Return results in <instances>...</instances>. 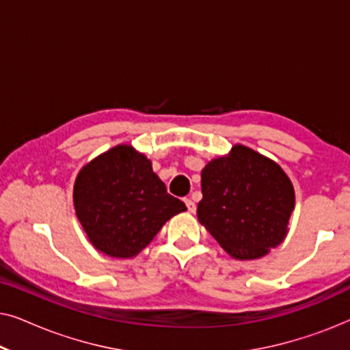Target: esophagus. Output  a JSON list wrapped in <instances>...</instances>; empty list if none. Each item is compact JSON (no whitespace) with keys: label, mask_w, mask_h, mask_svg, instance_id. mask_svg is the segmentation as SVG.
<instances>
[{"label":"esophagus","mask_w":350,"mask_h":350,"mask_svg":"<svg viewBox=\"0 0 350 350\" xmlns=\"http://www.w3.org/2000/svg\"><path fill=\"white\" fill-rule=\"evenodd\" d=\"M185 204H186V207H188V212H191V213L196 212V204H194V200L185 199Z\"/></svg>","instance_id":"1"}]
</instances>
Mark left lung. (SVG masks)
Segmentation results:
<instances>
[{"mask_svg": "<svg viewBox=\"0 0 350 350\" xmlns=\"http://www.w3.org/2000/svg\"><path fill=\"white\" fill-rule=\"evenodd\" d=\"M200 224L236 260H256L282 243L295 208L293 185L279 164L243 145L202 170Z\"/></svg>", "mask_w": 350, "mask_h": 350, "instance_id": "8db88e82", "label": "left lung"}]
</instances>
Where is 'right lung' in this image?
I'll list each match as a JSON object with an SVG mask.
<instances>
[{"label":"right lung","mask_w":350,"mask_h":350,"mask_svg":"<svg viewBox=\"0 0 350 350\" xmlns=\"http://www.w3.org/2000/svg\"><path fill=\"white\" fill-rule=\"evenodd\" d=\"M73 204L92 245L113 258H133L186 205L167 193L151 161L118 145L76 176Z\"/></svg>","instance_id":"obj_1"}]
</instances>
